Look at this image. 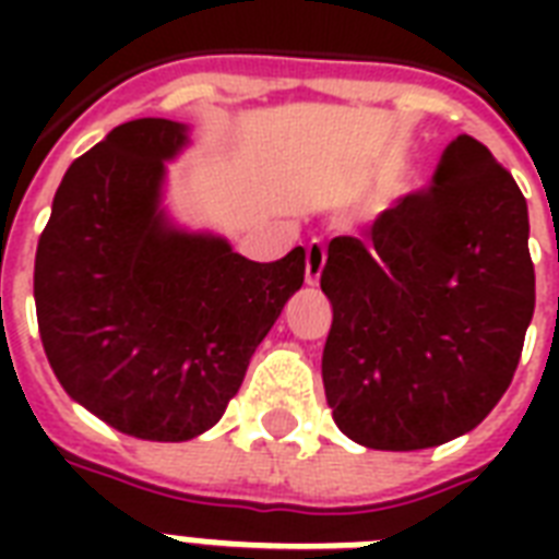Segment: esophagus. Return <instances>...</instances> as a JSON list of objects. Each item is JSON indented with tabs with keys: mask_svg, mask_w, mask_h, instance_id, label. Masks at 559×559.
<instances>
[{
	"mask_svg": "<svg viewBox=\"0 0 559 559\" xmlns=\"http://www.w3.org/2000/svg\"><path fill=\"white\" fill-rule=\"evenodd\" d=\"M324 261H328V249H324V240L313 237V240L307 243V261H305V278H307V284H310V287H313V284H319V278H322Z\"/></svg>",
	"mask_w": 559,
	"mask_h": 559,
	"instance_id": "34e87169",
	"label": "esophagus"
}]
</instances>
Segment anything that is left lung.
Instances as JSON below:
<instances>
[{
    "label": "left lung",
    "mask_w": 559,
    "mask_h": 559,
    "mask_svg": "<svg viewBox=\"0 0 559 559\" xmlns=\"http://www.w3.org/2000/svg\"><path fill=\"white\" fill-rule=\"evenodd\" d=\"M322 380L342 432L426 450L476 429L520 366L534 316L528 205L473 135L432 182L380 211L368 240L333 237Z\"/></svg>",
    "instance_id": "obj_1"
}]
</instances>
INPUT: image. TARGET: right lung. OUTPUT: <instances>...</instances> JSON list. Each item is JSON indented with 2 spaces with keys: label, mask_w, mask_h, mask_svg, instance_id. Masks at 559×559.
I'll return each mask as SVG.
<instances>
[{
  "label": "right lung",
  "mask_w": 559,
  "mask_h": 559,
  "mask_svg": "<svg viewBox=\"0 0 559 559\" xmlns=\"http://www.w3.org/2000/svg\"><path fill=\"white\" fill-rule=\"evenodd\" d=\"M186 127L135 118L74 159L34 258L39 340L69 397L118 432L188 441L217 424L287 298L305 249L254 263L165 226V159Z\"/></svg>",
  "instance_id": "obj_1"
}]
</instances>
